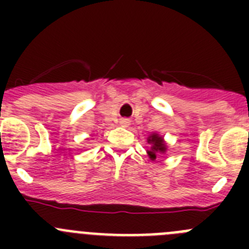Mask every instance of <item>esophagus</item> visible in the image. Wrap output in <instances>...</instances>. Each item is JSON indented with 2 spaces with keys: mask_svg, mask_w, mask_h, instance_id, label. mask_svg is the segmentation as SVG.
<instances>
[{
  "mask_svg": "<svg viewBox=\"0 0 249 249\" xmlns=\"http://www.w3.org/2000/svg\"><path fill=\"white\" fill-rule=\"evenodd\" d=\"M121 124H122L123 127H128L129 126L128 118H122V120H121Z\"/></svg>",
  "mask_w": 249,
  "mask_h": 249,
  "instance_id": "34e87169",
  "label": "esophagus"
}]
</instances>
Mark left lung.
<instances>
[{
  "mask_svg": "<svg viewBox=\"0 0 249 249\" xmlns=\"http://www.w3.org/2000/svg\"><path fill=\"white\" fill-rule=\"evenodd\" d=\"M148 143L152 144V149L148 151V155L152 158H156V153H163L166 152V146H164L162 137H160L158 135H152L148 137Z\"/></svg>",
  "mask_w": 249,
  "mask_h": 249,
  "instance_id": "obj_1",
  "label": "left lung"
}]
</instances>
